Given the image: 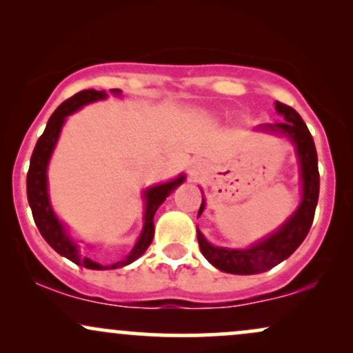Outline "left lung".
Wrapping results in <instances>:
<instances>
[{
	"label": "left lung",
	"mask_w": 353,
	"mask_h": 353,
	"mask_svg": "<svg viewBox=\"0 0 353 353\" xmlns=\"http://www.w3.org/2000/svg\"><path fill=\"white\" fill-rule=\"evenodd\" d=\"M275 111L283 117L281 123L261 124L257 125V131L283 136L292 143L295 154H297L299 165H301V204L281 228L275 229L270 236L255 242L247 249H229V247L212 245L197 229V241H199L202 255L222 272L252 275L272 269L295 252V249L302 244L303 239L309 234L312 221H314L320 188L317 151H315L314 139H312L310 131L295 109L275 101ZM204 209L205 199L202 197L197 217L204 212Z\"/></svg>",
	"instance_id": "8db88e82"
}]
</instances>
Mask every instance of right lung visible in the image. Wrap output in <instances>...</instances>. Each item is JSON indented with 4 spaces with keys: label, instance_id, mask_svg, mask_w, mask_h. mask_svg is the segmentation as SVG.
Here are the masks:
<instances>
[{
    "label": "right lung",
    "instance_id": "right-lung-1",
    "mask_svg": "<svg viewBox=\"0 0 353 353\" xmlns=\"http://www.w3.org/2000/svg\"><path fill=\"white\" fill-rule=\"evenodd\" d=\"M109 92L114 96H123L121 89H109ZM108 98L106 91H96V89H84L74 94L72 98L64 101L61 106L52 112V116L48 121L46 129L38 139L34 145L33 156H31L30 171H28L26 177V190H28V202H30L31 212H33L34 222L38 225L39 232L44 237V241L50 244L52 249L56 250L63 257L70 259L74 264L86 267V269L92 270H108V269H119V267L129 265L139 259L148 247L151 245L154 237V214L159 209V205L165 201V197L177 189L182 182L185 181L184 174H179L176 179L163 182V184L152 185L148 188L143 192L144 199V225L141 230L139 237H137L134 247L131 249L123 261L116 262L111 265H103L98 262L91 261L89 257H83L79 254V245L68 232L66 225L59 221L56 212L52 210L51 201H50V190H48V165H50V159L54 152L56 144H58L61 129H63L64 123H66L68 116L76 112L86 104L96 103V101H103Z\"/></svg>",
    "mask_w": 353,
    "mask_h": 353
}]
</instances>
